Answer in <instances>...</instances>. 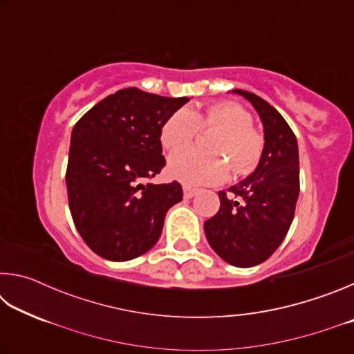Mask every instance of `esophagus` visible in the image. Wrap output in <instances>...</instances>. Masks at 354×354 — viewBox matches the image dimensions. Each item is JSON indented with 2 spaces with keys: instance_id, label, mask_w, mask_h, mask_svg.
<instances>
[{
  "instance_id": "1",
  "label": "esophagus",
  "mask_w": 354,
  "mask_h": 354,
  "mask_svg": "<svg viewBox=\"0 0 354 354\" xmlns=\"http://www.w3.org/2000/svg\"><path fill=\"white\" fill-rule=\"evenodd\" d=\"M183 190H184V196H185V198H192V196H195L196 194H198V189L190 187V185H184Z\"/></svg>"
}]
</instances>
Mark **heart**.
Returning <instances> with one entry per match:
<instances>
[{"label":"heart","mask_w":354,"mask_h":354,"mask_svg":"<svg viewBox=\"0 0 354 354\" xmlns=\"http://www.w3.org/2000/svg\"><path fill=\"white\" fill-rule=\"evenodd\" d=\"M200 129H220L211 153L196 149L173 153L169 173L184 184H215L225 181L232 170L247 176L259 167L266 151V137L253 127V115L234 101H217L192 111L189 107L170 113L160 128V143L169 151L187 146Z\"/></svg>","instance_id":"b5f03b06"}]
</instances>
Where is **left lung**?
Segmentation results:
<instances>
[{"label":"left lung","instance_id":"1","mask_svg":"<svg viewBox=\"0 0 354 354\" xmlns=\"http://www.w3.org/2000/svg\"><path fill=\"white\" fill-rule=\"evenodd\" d=\"M259 112L266 151L253 175L227 192H218V212L205 223L207 242L236 267L267 261L289 231L299 194L297 137L284 117L257 95L236 88Z\"/></svg>","mask_w":354,"mask_h":354}]
</instances>
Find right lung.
Returning a JSON list of instances; mask_svg holds the SVG:
<instances>
[{
  "label": "right lung",
  "mask_w": 354,
  "mask_h": 354,
  "mask_svg": "<svg viewBox=\"0 0 354 354\" xmlns=\"http://www.w3.org/2000/svg\"><path fill=\"white\" fill-rule=\"evenodd\" d=\"M187 101L128 87L75 124L65 173L68 206L82 241L104 259L147 253L159 241L167 211L183 200L178 181H142L165 167L160 128Z\"/></svg>",
  "instance_id": "1"
}]
</instances>
